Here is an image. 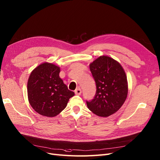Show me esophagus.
Wrapping results in <instances>:
<instances>
[{
    "mask_svg": "<svg viewBox=\"0 0 160 160\" xmlns=\"http://www.w3.org/2000/svg\"><path fill=\"white\" fill-rule=\"evenodd\" d=\"M74 92H75V94H76V95H81V93H82V90H81V89L78 88V89H76L75 90Z\"/></svg>",
    "mask_w": 160,
    "mask_h": 160,
    "instance_id": "obj_1",
    "label": "esophagus"
}]
</instances>
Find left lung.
<instances>
[{"label":"left lung","instance_id":"obj_1","mask_svg":"<svg viewBox=\"0 0 160 160\" xmlns=\"http://www.w3.org/2000/svg\"><path fill=\"white\" fill-rule=\"evenodd\" d=\"M96 84V93L88 108L95 114L107 117L115 113L126 101L128 86L123 68L117 61L102 55L89 65Z\"/></svg>","mask_w":160,"mask_h":160}]
</instances>
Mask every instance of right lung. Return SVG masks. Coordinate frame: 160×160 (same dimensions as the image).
Masks as SVG:
<instances>
[{"label":"right lung","instance_id":"right-lung-1","mask_svg":"<svg viewBox=\"0 0 160 160\" xmlns=\"http://www.w3.org/2000/svg\"><path fill=\"white\" fill-rule=\"evenodd\" d=\"M59 72L58 66L45 62L34 68L29 76L27 82L29 102L42 116H57L74 95L59 77Z\"/></svg>","mask_w":160,"mask_h":160}]
</instances>
